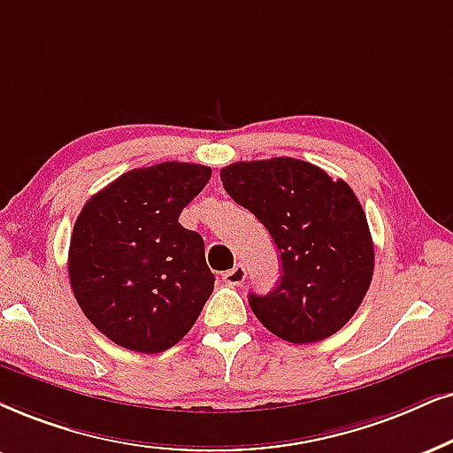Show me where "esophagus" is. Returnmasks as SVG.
<instances>
[{
  "mask_svg": "<svg viewBox=\"0 0 453 453\" xmlns=\"http://www.w3.org/2000/svg\"><path fill=\"white\" fill-rule=\"evenodd\" d=\"M244 278H246V269L242 263H236L230 272L223 273V282H226L227 286H240L244 282Z\"/></svg>",
  "mask_w": 453,
  "mask_h": 453,
  "instance_id": "obj_1",
  "label": "esophagus"
}]
</instances>
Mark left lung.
<instances>
[{
	"mask_svg": "<svg viewBox=\"0 0 453 453\" xmlns=\"http://www.w3.org/2000/svg\"><path fill=\"white\" fill-rule=\"evenodd\" d=\"M221 181L280 250L276 288L249 296L257 319L296 345L339 332L362 305L374 273L368 219L351 188L290 157L227 165Z\"/></svg>",
	"mask_w": 453,
	"mask_h": 453,
	"instance_id": "left-lung-1",
	"label": "left lung"
}]
</instances>
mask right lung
Instances as JSON below:
<instances>
[{
    "mask_svg": "<svg viewBox=\"0 0 453 453\" xmlns=\"http://www.w3.org/2000/svg\"><path fill=\"white\" fill-rule=\"evenodd\" d=\"M211 169L152 165L94 194L74 221L68 278L91 324L119 347L160 353L180 342L213 293L203 236L180 213Z\"/></svg>",
    "mask_w": 453,
    "mask_h": 453,
    "instance_id": "right-lung-1",
    "label": "right lung"
}]
</instances>
